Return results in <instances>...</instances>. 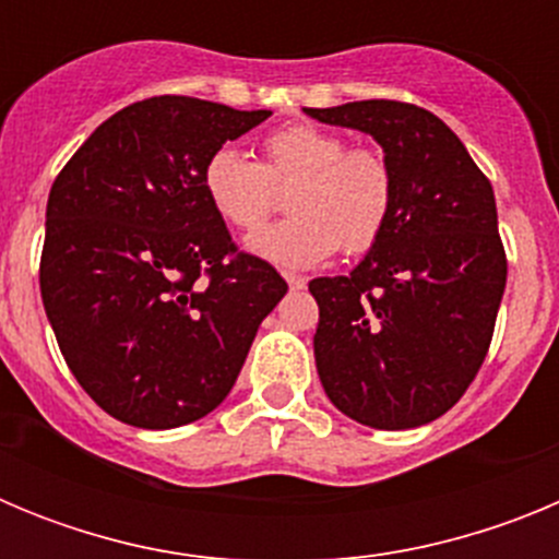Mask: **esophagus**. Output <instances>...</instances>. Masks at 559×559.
Segmentation results:
<instances>
[{"label": "esophagus", "instance_id": "34e87169", "mask_svg": "<svg viewBox=\"0 0 559 559\" xmlns=\"http://www.w3.org/2000/svg\"><path fill=\"white\" fill-rule=\"evenodd\" d=\"M283 276H285V283H288L290 290H302L305 285H308V280H305V276H299V274H283Z\"/></svg>", "mask_w": 559, "mask_h": 559}]
</instances>
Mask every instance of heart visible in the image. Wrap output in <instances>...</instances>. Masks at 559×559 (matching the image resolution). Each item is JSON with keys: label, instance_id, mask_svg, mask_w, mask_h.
Masks as SVG:
<instances>
[{"label": "heart", "instance_id": "obj_1", "mask_svg": "<svg viewBox=\"0 0 559 559\" xmlns=\"http://www.w3.org/2000/svg\"><path fill=\"white\" fill-rule=\"evenodd\" d=\"M201 187L212 212L243 235L263 229L276 190L294 187L288 192L294 218L249 240L257 257L288 269L322 263L338 246L347 254L372 249L394 206V176L383 153L347 147L338 133L316 126L271 131L263 165L221 145L201 170Z\"/></svg>", "mask_w": 559, "mask_h": 559}]
</instances>
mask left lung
<instances>
[{
    "label": "left lung",
    "mask_w": 559,
    "mask_h": 559,
    "mask_svg": "<svg viewBox=\"0 0 559 559\" xmlns=\"http://www.w3.org/2000/svg\"><path fill=\"white\" fill-rule=\"evenodd\" d=\"M305 114L369 133L394 176L378 243L347 276L308 285L319 302L322 386L360 426H426L456 406L490 349L507 285L492 187L426 108L358 100Z\"/></svg>",
    "instance_id": "obj_1"
}]
</instances>
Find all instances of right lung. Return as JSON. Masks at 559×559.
<instances>
[{
    "instance_id": "right-lung-1",
    "label": "right lung",
    "mask_w": 559,
    "mask_h": 559,
    "mask_svg": "<svg viewBox=\"0 0 559 559\" xmlns=\"http://www.w3.org/2000/svg\"><path fill=\"white\" fill-rule=\"evenodd\" d=\"M269 117L147 97L108 117L49 190L44 310L78 383L120 423L165 431L218 408L288 294L274 265L237 251L201 187L210 153Z\"/></svg>"
}]
</instances>
